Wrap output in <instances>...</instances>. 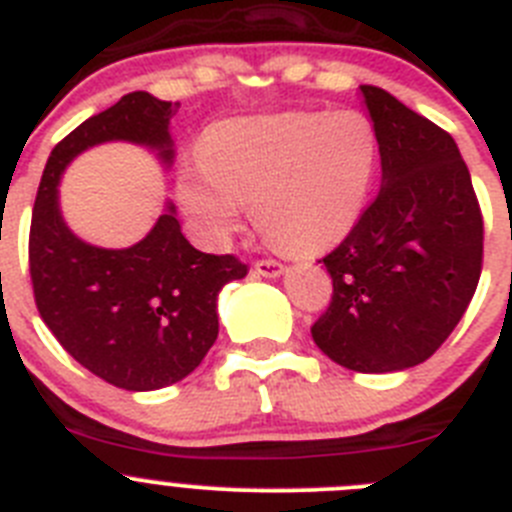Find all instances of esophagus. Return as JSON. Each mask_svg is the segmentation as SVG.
Listing matches in <instances>:
<instances>
[{
    "label": "esophagus",
    "mask_w": 512,
    "mask_h": 512,
    "mask_svg": "<svg viewBox=\"0 0 512 512\" xmlns=\"http://www.w3.org/2000/svg\"><path fill=\"white\" fill-rule=\"evenodd\" d=\"M285 267L280 265L278 260H257L255 262V273L262 275V278H278V275H283Z\"/></svg>",
    "instance_id": "esophagus-1"
}]
</instances>
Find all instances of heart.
I'll list each match as a JSON object with an SVG mask.
<instances>
[{"label": "heart", "instance_id": "1", "mask_svg": "<svg viewBox=\"0 0 512 512\" xmlns=\"http://www.w3.org/2000/svg\"><path fill=\"white\" fill-rule=\"evenodd\" d=\"M380 160V135L365 112H301L229 119L204 137L201 160L178 178L181 204L211 242L242 224L245 201L280 247L331 250L362 219Z\"/></svg>", "mask_w": 512, "mask_h": 512}]
</instances>
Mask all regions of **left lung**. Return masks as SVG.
<instances>
[{"mask_svg":"<svg viewBox=\"0 0 512 512\" xmlns=\"http://www.w3.org/2000/svg\"><path fill=\"white\" fill-rule=\"evenodd\" d=\"M380 135L382 188L324 257L329 308L316 347L354 372L421 365L449 339L482 273L485 224L457 142L380 86H362Z\"/></svg>","mask_w":512,"mask_h":512,"instance_id":"8db88e82","label":"left lung"}]
</instances>
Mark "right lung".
Segmentation results:
<instances>
[{
  "instance_id": "obj_1",
  "label": "right lung",
  "mask_w": 512,
  "mask_h": 512,
  "mask_svg": "<svg viewBox=\"0 0 512 512\" xmlns=\"http://www.w3.org/2000/svg\"><path fill=\"white\" fill-rule=\"evenodd\" d=\"M178 104L132 91L63 137L50 153L32 206L30 278L35 306L78 365L124 390H158L201 365L219 334L216 296L247 275L234 255L199 252L168 214L127 250L76 237L58 211L61 173L81 150L107 140L158 147L173 158L168 124Z\"/></svg>"
}]
</instances>
